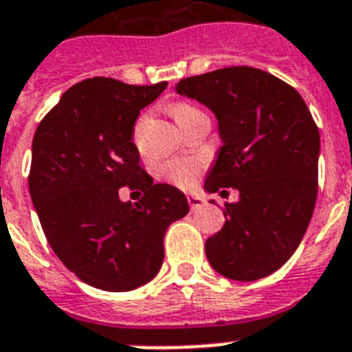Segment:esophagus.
<instances>
[{"label": "esophagus", "instance_id": "1", "mask_svg": "<svg viewBox=\"0 0 352 352\" xmlns=\"http://www.w3.org/2000/svg\"><path fill=\"white\" fill-rule=\"evenodd\" d=\"M188 204H190V208L192 210H201L206 204V201H204L203 197H199V195H190L188 197Z\"/></svg>", "mask_w": 352, "mask_h": 352}]
</instances>
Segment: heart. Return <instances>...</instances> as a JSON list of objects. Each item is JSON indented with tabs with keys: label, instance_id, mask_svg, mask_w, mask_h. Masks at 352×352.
<instances>
[{
	"label": "heart",
	"instance_id": "1",
	"mask_svg": "<svg viewBox=\"0 0 352 352\" xmlns=\"http://www.w3.org/2000/svg\"><path fill=\"white\" fill-rule=\"evenodd\" d=\"M201 113H203L201 109L188 104V102H177V104L171 106V115L179 124V127H182L186 122H190ZM199 171H201V164L197 160H171V162H166V164L160 166L162 177L173 182L175 186L184 188V190L192 188L197 182Z\"/></svg>",
	"mask_w": 352,
	"mask_h": 352
}]
</instances>
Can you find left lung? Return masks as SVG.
Segmentation results:
<instances>
[{
    "mask_svg": "<svg viewBox=\"0 0 352 352\" xmlns=\"http://www.w3.org/2000/svg\"><path fill=\"white\" fill-rule=\"evenodd\" d=\"M215 113L223 138L204 190L239 192L225 226L206 239L225 278L256 281L289 261L311 223L318 195L320 131L305 100L261 69L234 65L175 85Z\"/></svg>",
    "mask_w": 352,
    "mask_h": 352,
    "instance_id": "1",
    "label": "left lung"
}]
</instances>
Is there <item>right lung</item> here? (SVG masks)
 I'll return each mask as SVG.
<instances>
[{
    "label": "right lung",
    "mask_w": 352,
    "mask_h": 352,
    "mask_svg": "<svg viewBox=\"0 0 352 352\" xmlns=\"http://www.w3.org/2000/svg\"><path fill=\"white\" fill-rule=\"evenodd\" d=\"M168 82L129 85L82 80L69 87L34 133L29 192L49 245L84 283L127 292L164 261V234L190 212L181 190L153 184L133 144L140 109ZM142 192L122 204L120 188Z\"/></svg>",
    "instance_id": "right-lung-1"
}]
</instances>
